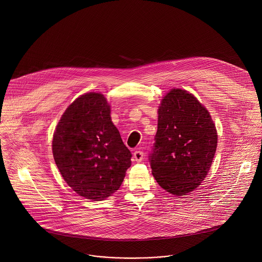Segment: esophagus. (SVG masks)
I'll return each mask as SVG.
<instances>
[{
    "label": "esophagus",
    "mask_w": 262,
    "mask_h": 262,
    "mask_svg": "<svg viewBox=\"0 0 262 262\" xmlns=\"http://www.w3.org/2000/svg\"><path fill=\"white\" fill-rule=\"evenodd\" d=\"M133 157H134V160L139 163V162L142 161L143 158H144V153L140 150H136L133 154Z\"/></svg>",
    "instance_id": "obj_1"
}]
</instances>
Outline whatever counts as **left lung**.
Instances as JSON below:
<instances>
[{
	"mask_svg": "<svg viewBox=\"0 0 262 262\" xmlns=\"http://www.w3.org/2000/svg\"><path fill=\"white\" fill-rule=\"evenodd\" d=\"M217 131L207 109L185 90L172 89L158 109L152 174L164 190L182 196L197 188L214 158Z\"/></svg>",
	"mask_w": 262,
	"mask_h": 262,
	"instance_id": "8db88e82",
	"label": "left lung"
}]
</instances>
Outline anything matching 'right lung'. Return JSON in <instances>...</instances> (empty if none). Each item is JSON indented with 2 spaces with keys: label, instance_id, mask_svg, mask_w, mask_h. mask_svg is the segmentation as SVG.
Wrapping results in <instances>:
<instances>
[{
  "label": "right lung",
  "instance_id": "add662e5",
  "mask_svg": "<svg viewBox=\"0 0 262 262\" xmlns=\"http://www.w3.org/2000/svg\"><path fill=\"white\" fill-rule=\"evenodd\" d=\"M100 93H86L66 109L53 136V156L62 177L78 195L99 201L118 190L132 154L111 121Z\"/></svg>",
  "mask_w": 262,
  "mask_h": 262
}]
</instances>
